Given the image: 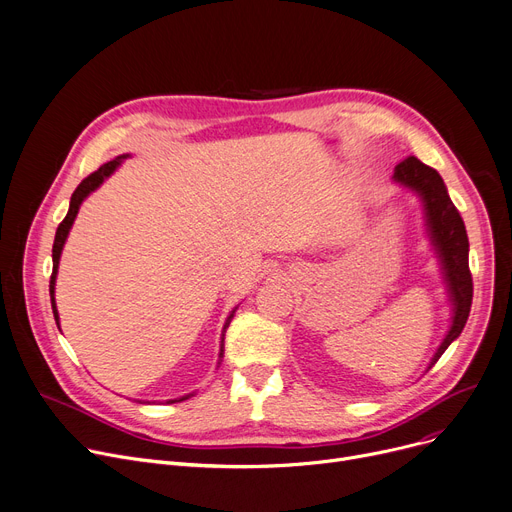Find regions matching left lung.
I'll list each match as a JSON object with an SVG mask.
<instances>
[{
    "label": "left lung",
    "instance_id": "8db88e82",
    "mask_svg": "<svg viewBox=\"0 0 512 512\" xmlns=\"http://www.w3.org/2000/svg\"><path fill=\"white\" fill-rule=\"evenodd\" d=\"M392 181L415 193L423 206V221L431 248L440 262L442 279L450 302V327L435 350L427 371L440 360L448 346L462 333L469 319L473 302V279L469 271V237L458 210L454 208L444 179L435 168L423 164L419 158L408 156L396 168Z\"/></svg>",
    "mask_w": 512,
    "mask_h": 512
}]
</instances>
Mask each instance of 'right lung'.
Listing matches in <instances>:
<instances>
[{
  "mask_svg": "<svg viewBox=\"0 0 512 512\" xmlns=\"http://www.w3.org/2000/svg\"><path fill=\"white\" fill-rule=\"evenodd\" d=\"M125 158H129V154H123V156H118V158H114V160H110V162L102 164L100 168L95 170V173H91L87 179H83V181H81V185L75 189V193H72V198H70L68 214H66V218H64V221L60 223V227H58V231H56L54 248H52L54 271H52V281H50V298H52V310H54V319H56V325H58V327H60V314H58V308H56V277H58V264H60V256H62V250H64V243H66V239H68V233H70V229H72V223H75V218H77V214H79L81 204L89 198V193H93V191H95L97 187H100V185H102L110 175H114V170H116L120 164H123V160H125ZM235 310H237V306L229 312L227 321H225V325H223L221 350H218V362H216V367H218V364L223 362V354H225V350H223L225 331H227V327H229V323H231V319H233ZM191 396H193V392H191V394H185V396H181V398H175V400H166V404L183 402V400H189Z\"/></svg>",
  "mask_w": 512,
  "mask_h": 512,
  "instance_id": "add662e5",
  "label": "right lung"
}]
</instances>
